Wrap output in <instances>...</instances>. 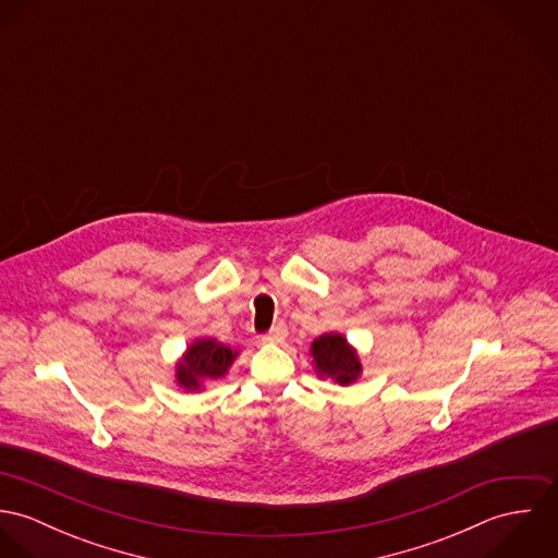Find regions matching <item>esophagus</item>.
<instances>
[{
    "label": "esophagus",
    "mask_w": 558,
    "mask_h": 558,
    "mask_svg": "<svg viewBox=\"0 0 558 558\" xmlns=\"http://www.w3.org/2000/svg\"><path fill=\"white\" fill-rule=\"evenodd\" d=\"M286 335H288V326H286L283 322H277V324L270 328V332L264 337V341H268V343H281V341L286 339Z\"/></svg>",
    "instance_id": "esophagus-1"
}]
</instances>
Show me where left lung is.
Masks as SVG:
<instances>
[{
	"label": "left lung",
	"mask_w": 558,
	"mask_h": 558,
	"mask_svg": "<svg viewBox=\"0 0 558 558\" xmlns=\"http://www.w3.org/2000/svg\"><path fill=\"white\" fill-rule=\"evenodd\" d=\"M312 356L319 378H330L337 385H352L361 378L359 354L339 332H324L314 339Z\"/></svg>",
	"instance_id": "left-lung-1"
}]
</instances>
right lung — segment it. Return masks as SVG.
<instances>
[{"instance_id":"add662e5","label":"right lung","mask_w":558,"mask_h":558,"mask_svg":"<svg viewBox=\"0 0 558 558\" xmlns=\"http://www.w3.org/2000/svg\"><path fill=\"white\" fill-rule=\"evenodd\" d=\"M236 356L239 352L217 339H197L178 361L175 380L184 391H199L206 380L223 378Z\"/></svg>"}]
</instances>
